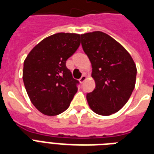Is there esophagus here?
<instances>
[{
  "label": "esophagus",
  "mask_w": 154,
  "mask_h": 154,
  "mask_svg": "<svg viewBox=\"0 0 154 154\" xmlns=\"http://www.w3.org/2000/svg\"><path fill=\"white\" fill-rule=\"evenodd\" d=\"M86 79H87V75H82V77L79 79V82H80L81 83H83Z\"/></svg>",
  "instance_id": "obj_1"
}]
</instances>
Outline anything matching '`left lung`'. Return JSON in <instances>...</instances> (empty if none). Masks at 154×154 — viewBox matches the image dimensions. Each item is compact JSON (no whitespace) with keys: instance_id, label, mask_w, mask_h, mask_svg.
<instances>
[{"instance_id":"left-lung-1","label":"left lung","mask_w":154,"mask_h":154,"mask_svg":"<svg viewBox=\"0 0 154 154\" xmlns=\"http://www.w3.org/2000/svg\"><path fill=\"white\" fill-rule=\"evenodd\" d=\"M82 46L91 63L95 88L87 94L90 108L108 116L123 107L134 89L137 67L122 45L103 32L81 35Z\"/></svg>"}]
</instances>
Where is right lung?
Listing matches in <instances>:
<instances>
[{
    "instance_id": "obj_1",
    "label": "right lung",
    "mask_w": 154,
    "mask_h": 154,
    "mask_svg": "<svg viewBox=\"0 0 154 154\" xmlns=\"http://www.w3.org/2000/svg\"><path fill=\"white\" fill-rule=\"evenodd\" d=\"M80 45V35L60 32L41 40L24 62L23 81L34 106L54 116L69 107L78 91L76 80L66 61Z\"/></svg>"
}]
</instances>
